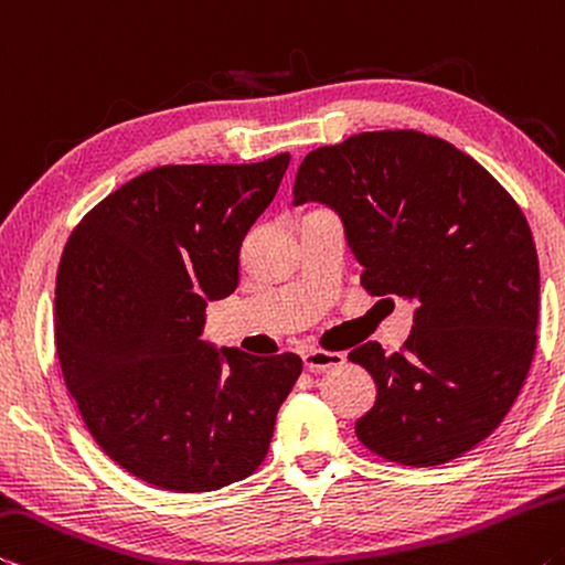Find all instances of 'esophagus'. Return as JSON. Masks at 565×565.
I'll return each instance as SVG.
<instances>
[{
	"label": "esophagus",
	"mask_w": 565,
	"mask_h": 565,
	"mask_svg": "<svg viewBox=\"0 0 565 565\" xmlns=\"http://www.w3.org/2000/svg\"><path fill=\"white\" fill-rule=\"evenodd\" d=\"M302 363L308 370H328V367L345 363V355L328 353V350H320V348H308V350H302Z\"/></svg>",
	"instance_id": "esophagus-1"
}]
</instances>
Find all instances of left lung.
Here are the masks:
<instances>
[{"label": "left lung", "mask_w": 565, "mask_h": 565, "mask_svg": "<svg viewBox=\"0 0 565 565\" xmlns=\"http://www.w3.org/2000/svg\"><path fill=\"white\" fill-rule=\"evenodd\" d=\"M338 212L373 295L415 305L401 353L348 358L373 375L363 446L403 466H440L501 425L529 375L539 326V255L521 207L458 147L383 129L305 157L292 205Z\"/></svg>", "instance_id": "left-lung-1"}]
</instances>
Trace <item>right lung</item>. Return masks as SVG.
Returning <instances> with one entry per match:
<instances>
[{
  "instance_id": "add662e5",
  "label": "right lung",
  "mask_w": 565,
  "mask_h": 565,
  "mask_svg": "<svg viewBox=\"0 0 565 565\" xmlns=\"http://www.w3.org/2000/svg\"><path fill=\"white\" fill-rule=\"evenodd\" d=\"M288 164L282 152L142 172L64 247L54 290L64 383L97 446L145 483L217 491L267 456L302 360L217 350L202 332L207 302L235 292L239 247Z\"/></svg>"
}]
</instances>
